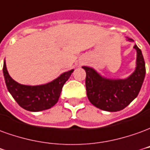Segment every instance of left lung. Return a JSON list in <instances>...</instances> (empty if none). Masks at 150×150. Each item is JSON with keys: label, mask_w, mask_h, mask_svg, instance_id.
<instances>
[{"label": "left lung", "mask_w": 150, "mask_h": 150, "mask_svg": "<svg viewBox=\"0 0 150 150\" xmlns=\"http://www.w3.org/2000/svg\"><path fill=\"white\" fill-rule=\"evenodd\" d=\"M129 41H133L128 39ZM137 67L126 79H107L90 67L83 66L86 73V87L89 100L94 106L107 111L123 110L131 103L141 90L145 76V64L141 49L137 45Z\"/></svg>", "instance_id": "left-lung-1"}]
</instances>
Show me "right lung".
<instances>
[{
	"instance_id": "add662e5",
	"label": "right lung",
	"mask_w": 150,
	"mask_h": 150,
	"mask_svg": "<svg viewBox=\"0 0 150 150\" xmlns=\"http://www.w3.org/2000/svg\"><path fill=\"white\" fill-rule=\"evenodd\" d=\"M73 69L62 73L52 81L41 86H25L18 83L9 75L4 62L3 73L9 92L19 106L30 111L49 109L58 102L63 86L69 78Z\"/></svg>"
}]
</instances>
